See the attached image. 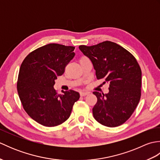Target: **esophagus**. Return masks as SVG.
Instances as JSON below:
<instances>
[{"label": "esophagus", "mask_w": 160, "mask_h": 160, "mask_svg": "<svg viewBox=\"0 0 160 160\" xmlns=\"http://www.w3.org/2000/svg\"><path fill=\"white\" fill-rule=\"evenodd\" d=\"M89 93V92H87V91H85V92H80V96H87V95H88Z\"/></svg>", "instance_id": "1"}]
</instances>
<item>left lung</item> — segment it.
Returning <instances> with one entry per match:
<instances>
[{
  "label": "left lung",
  "instance_id": "left-lung-1",
  "mask_svg": "<svg viewBox=\"0 0 160 160\" xmlns=\"http://www.w3.org/2000/svg\"><path fill=\"white\" fill-rule=\"evenodd\" d=\"M79 49L91 60L97 79L109 83L108 93L93 92L98 98L93 108L94 118L108 127L124 124L141 97L142 71L136 59L127 49L111 41L90 47L80 45Z\"/></svg>",
  "mask_w": 160,
  "mask_h": 160
}]
</instances>
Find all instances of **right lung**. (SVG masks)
Masks as SVG:
<instances>
[{
    "instance_id": "1",
    "label": "right lung",
    "mask_w": 160,
    "mask_h": 160,
    "mask_svg": "<svg viewBox=\"0 0 160 160\" xmlns=\"http://www.w3.org/2000/svg\"><path fill=\"white\" fill-rule=\"evenodd\" d=\"M74 47L52 43L30 53L20 68L17 90L24 109L45 127H56L69 118L80 94L70 90L57 94L53 86L75 56Z\"/></svg>"
}]
</instances>
